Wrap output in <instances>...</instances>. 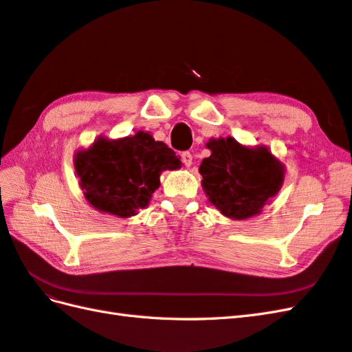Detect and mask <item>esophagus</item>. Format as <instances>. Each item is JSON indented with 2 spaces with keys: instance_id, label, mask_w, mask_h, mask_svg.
I'll list each match as a JSON object with an SVG mask.
<instances>
[{
  "instance_id": "esophagus-1",
  "label": "esophagus",
  "mask_w": 352,
  "mask_h": 352,
  "mask_svg": "<svg viewBox=\"0 0 352 352\" xmlns=\"http://www.w3.org/2000/svg\"><path fill=\"white\" fill-rule=\"evenodd\" d=\"M181 158H182V162L186 166V167H190L191 164H192V153L191 152H182V155H181Z\"/></svg>"
}]
</instances>
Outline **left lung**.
I'll return each instance as SVG.
<instances>
[{
	"instance_id": "obj_1",
	"label": "left lung",
	"mask_w": 352,
	"mask_h": 352,
	"mask_svg": "<svg viewBox=\"0 0 352 352\" xmlns=\"http://www.w3.org/2000/svg\"><path fill=\"white\" fill-rule=\"evenodd\" d=\"M212 153L200 164L209 201L231 219L260 213L284 184L285 167L265 146L246 148L233 137L210 139Z\"/></svg>"
}]
</instances>
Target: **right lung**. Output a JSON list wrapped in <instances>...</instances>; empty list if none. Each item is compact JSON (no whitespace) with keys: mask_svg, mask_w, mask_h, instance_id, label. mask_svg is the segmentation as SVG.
I'll return each mask as SVG.
<instances>
[{"mask_svg":"<svg viewBox=\"0 0 352 352\" xmlns=\"http://www.w3.org/2000/svg\"><path fill=\"white\" fill-rule=\"evenodd\" d=\"M181 164L166 143L144 131L118 140L98 137L92 146L74 155L85 199L100 212L121 218L146 208L162 171L181 168Z\"/></svg>","mask_w":352,"mask_h":352,"instance_id":"add662e5","label":"right lung"}]
</instances>
